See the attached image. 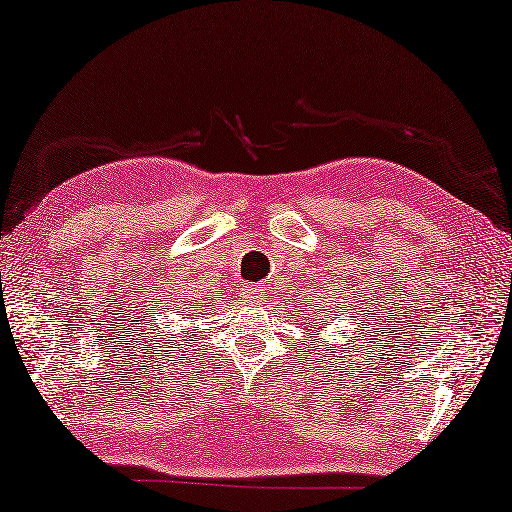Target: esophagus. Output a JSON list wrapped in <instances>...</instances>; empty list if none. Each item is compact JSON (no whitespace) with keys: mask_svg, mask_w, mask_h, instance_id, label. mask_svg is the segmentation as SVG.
Returning a JSON list of instances; mask_svg holds the SVG:
<instances>
[{"mask_svg":"<svg viewBox=\"0 0 512 512\" xmlns=\"http://www.w3.org/2000/svg\"><path fill=\"white\" fill-rule=\"evenodd\" d=\"M241 297H245L247 302H258V299H263V286L260 284H249L241 291Z\"/></svg>","mask_w":512,"mask_h":512,"instance_id":"1","label":"esophagus"}]
</instances>
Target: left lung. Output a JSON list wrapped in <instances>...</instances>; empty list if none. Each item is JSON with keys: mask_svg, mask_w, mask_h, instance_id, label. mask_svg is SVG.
<instances>
[{"mask_svg": "<svg viewBox=\"0 0 512 512\" xmlns=\"http://www.w3.org/2000/svg\"><path fill=\"white\" fill-rule=\"evenodd\" d=\"M317 310H321V308H317ZM328 313H330V308H328Z\"/></svg>", "mask_w": 512, "mask_h": 512, "instance_id": "8db88e82", "label": "left lung"}]
</instances>
